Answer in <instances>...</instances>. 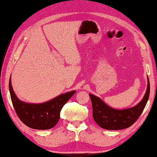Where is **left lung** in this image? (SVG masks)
Returning a JSON list of instances; mask_svg holds the SVG:
<instances>
[{
  "instance_id": "1",
  "label": "left lung",
  "mask_w": 157,
  "mask_h": 157,
  "mask_svg": "<svg viewBox=\"0 0 157 157\" xmlns=\"http://www.w3.org/2000/svg\"><path fill=\"white\" fill-rule=\"evenodd\" d=\"M150 93V83L148 80V87L146 94L139 104L128 109H114L103 102L98 97L90 94L93 106V117L101 128L106 130H122L128 128L136 122L142 114Z\"/></svg>"
}]
</instances>
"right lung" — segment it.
Segmentation results:
<instances>
[{"mask_svg":"<svg viewBox=\"0 0 157 157\" xmlns=\"http://www.w3.org/2000/svg\"><path fill=\"white\" fill-rule=\"evenodd\" d=\"M9 90L11 101L18 117L24 124L37 130H48L57 124L60 112L64 104L75 93V91L60 95L43 104H27L21 101L16 96L9 80Z\"/></svg>","mask_w":157,"mask_h":157,"instance_id":"1","label":"right lung"}]
</instances>
